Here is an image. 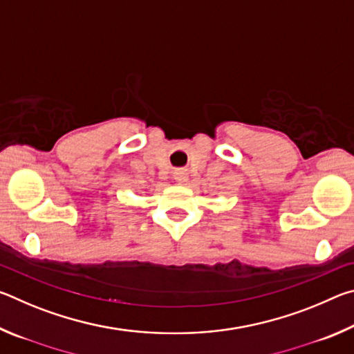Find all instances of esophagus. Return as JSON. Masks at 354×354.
Returning <instances> with one entry per match:
<instances>
[{
    "mask_svg": "<svg viewBox=\"0 0 354 354\" xmlns=\"http://www.w3.org/2000/svg\"><path fill=\"white\" fill-rule=\"evenodd\" d=\"M173 178H175L176 183L184 184V183H187L189 175H187V171H185V170H176L175 175H173Z\"/></svg>",
    "mask_w": 354,
    "mask_h": 354,
    "instance_id": "esophagus-1",
    "label": "esophagus"
}]
</instances>
